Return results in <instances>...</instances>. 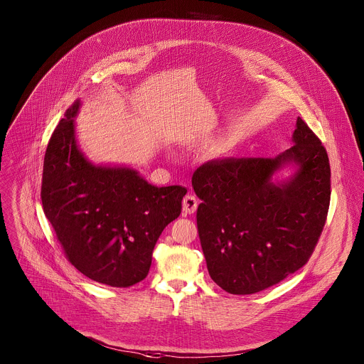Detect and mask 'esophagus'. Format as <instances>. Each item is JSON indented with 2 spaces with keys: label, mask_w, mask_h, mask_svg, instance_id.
Wrapping results in <instances>:
<instances>
[{
  "label": "esophagus",
  "mask_w": 364,
  "mask_h": 364,
  "mask_svg": "<svg viewBox=\"0 0 364 364\" xmlns=\"http://www.w3.org/2000/svg\"><path fill=\"white\" fill-rule=\"evenodd\" d=\"M197 205H198L197 198H196L194 196L188 194V196H186L184 200H183V212H184L186 215H193V213L197 210Z\"/></svg>",
  "instance_id": "1"
}]
</instances>
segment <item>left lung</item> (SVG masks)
I'll list each match as a JSON object with an SVG mask.
<instances>
[{
	"mask_svg": "<svg viewBox=\"0 0 364 364\" xmlns=\"http://www.w3.org/2000/svg\"><path fill=\"white\" fill-rule=\"evenodd\" d=\"M292 144L274 159L213 160L193 174L207 269L229 294L281 282L306 264L323 232L331 194L327 151L301 118ZM285 168L293 173L279 179Z\"/></svg>",
	"mask_w": 364,
	"mask_h": 364,
	"instance_id": "8db88e82",
	"label": "left lung"
}]
</instances>
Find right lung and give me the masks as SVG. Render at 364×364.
Returning a JSON list of instances; mask_svg holds the SVG:
<instances>
[{"label":"right lung","mask_w":364,"mask_h":364,"mask_svg":"<svg viewBox=\"0 0 364 364\" xmlns=\"http://www.w3.org/2000/svg\"><path fill=\"white\" fill-rule=\"evenodd\" d=\"M77 99L51 135L43 166L41 203L70 264L117 288L142 281L152 250L181 213L186 187H157L127 166L93 164L80 151Z\"/></svg>","instance_id":"right-lung-1"}]
</instances>
